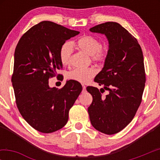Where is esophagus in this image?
<instances>
[{
  "label": "esophagus",
  "instance_id": "1",
  "mask_svg": "<svg viewBox=\"0 0 160 160\" xmlns=\"http://www.w3.org/2000/svg\"><path fill=\"white\" fill-rule=\"evenodd\" d=\"M82 88H83V92H86V87H85L84 84L82 85Z\"/></svg>",
  "mask_w": 160,
  "mask_h": 160
}]
</instances>
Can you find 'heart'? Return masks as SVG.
Returning a JSON list of instances; mask_svg holds the SVG:
<instances>
[{
  "instance_id": "b5f03b06",
  "label": "heart",
  "mask_w": 160,
  "mask_h": 160,
  "mask_svg": "<svg viewBox=\"0 0 160 160\" xmlns=\"http://www.w3.org/2000/svg\"><path fill=\"white\" fill-rule=\"evenodd\" d=\"M76 47L88 55L92 56V59L96 62H103L106 58V50L101 47V43L97 38L92 36H84L81 37L76 43ZM73 47L69 42H66L61 46L59 56L61 63L63 65H68L71 63V54ZM96 74V70L94 68H76L70 72L68 75L69 79L85 84L89 82Z\"/></svg>"
}]
</instances>
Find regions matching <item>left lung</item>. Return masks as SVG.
<instances>
[{
	"instance_id": "obj_1",
	"label": "left lung",
	"mask_w": 160,
	"mask_h": 160,
	"mask_svg": "<svg viewBox=\"0 0 160 160\" xmlns=\"http://www.w3.org/2000/svg\"><path fill=\"white\" fill-rule=\"evenodd\" d=\"M89 30L108 41L104 66L95 82L109 91L102 97L97 87H87L92 96L89 119L97 130L116 134L132 121L141 102L146 82L143 52L137 39L119 23L108 22Z\"/></svg>"
}]
</instances>
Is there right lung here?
<instances>
[{
	"mask_svg": "<svg viewBox=\"0 0 160 160\" xmlns=\"http://www.w3.org/2000/svg\"><path fill=\"white\" fill-rule=\"evenodd\" d=\"M78 33L43 21L28 30L15 49L12 82L17 106L24 119L41 132H55L66 124L70 108L82 90L74 80L67 81L61 89L49 85V78L62 68L61 46Z\"/></svg>",
	"mask_w": 160,
	"mask_h": 160,
	"instance_id": "obj_1",
	"label": "right lung"
}]
</instances>
